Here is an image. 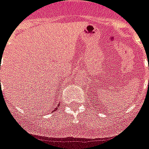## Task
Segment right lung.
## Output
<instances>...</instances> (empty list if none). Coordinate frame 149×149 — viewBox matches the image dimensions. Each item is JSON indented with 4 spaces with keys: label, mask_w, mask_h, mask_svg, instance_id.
I'll list each match as a JSON object with an SVG mask.
<instances>
[{
    "label": "right lung",
    "mask_w": 149,
    "mask_h": 149,
    "mask_svg": "<svg viewBox=\"0 0 149 149\" xmlns=\"http://www.w3.org/2000/svg\"><path fill=\"white\" fill-rule=\"evenodd\" d=\"M59 105H60V104H58V105L57 106V107H56V108H55V109H54V111H55V110H57L58 108V107H59Z\"/></svg>",
    "instance_id": "add662e5"
}]
</instances>
